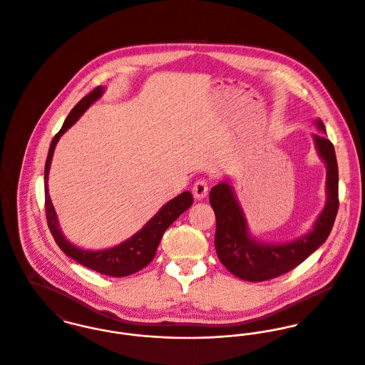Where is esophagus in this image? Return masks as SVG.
<instances>
[{"label": "esophagus", "mask_w": 365, "mask_h": 365, "mask_svg": "<svg viewBox=\"0 0 365 365\" xmlns=\"http://www.w3.org/2000/svg\"><path fill=\"white\" fill-rule=\"evenodd\" d=\"M208 193V185L204 179H200L193 186V196L196 200H202Z\"/></svg>", "instance_id": "34e87169"}]
</instances>
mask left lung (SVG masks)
<instances>
[{
  "label": "left lung",
  "instance_id": "8db88e82",
  "mask_svg": "<svg viewBox=\"0 0 365 365\" xmlns=\"http://www.w3.org/2000/svg\"><path fill=\"white\" fill-rule=\"evenodd\" d=\"M326 133L321 119L317 120ZM315 147L326 165V204L314 228L291 242H259L249 232L242 208L228 182L215 185L210 192V204L215 212V250L230 273L245 282H266L288 273L302 263L327 240L339 210V169L333 144L314 134Z\"/></svg>",
  "mask_w": 365,
  "mask_h": 365
}]
</instances>
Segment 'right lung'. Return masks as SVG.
Returning <instances> with one entry per match:
<instances>
[{"instance_id": "right-lung-1", "label": "right lung", "mask_w": 365, "mask_h": 365, "mask_svg": "<svg viewBox=\"0 0 365 365\" xmlns=\"http://www.w3.org/2000/svg\"><path fill=\"white\" fill-rule=\"evenodd\" d=\"M105 88L98 86L91 93L83 96L81 101L73 108L70 115L67 116L66 122L63 124L61 130L54 135L51 140L46 166H44V204H46V218L48 230L54 238L58 247L71 259L78 262L82 266L95 270L101 274L112 276V277H125L130 276L147 264L154 259L158 245L163 240V232L175 222V220L185 212L192 204L193 196L190 192H183L182 195L176 196L170 202L163 205V208L131 238L127 241L116 245L109 249L103 250H89L80 246H76L70 242L64 234L61 232V228L58 225L57 214L53 207V202L48 195V170L50 163L54 154V148L60 140V137L77 122L83 112L96 102L103 95Z\"/></svg>"}]
</instances>
